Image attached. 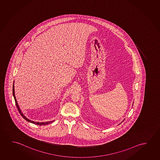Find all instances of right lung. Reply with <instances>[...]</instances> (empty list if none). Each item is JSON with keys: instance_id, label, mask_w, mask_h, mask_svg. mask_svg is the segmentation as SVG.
<instances>
[{"instance_id": "right-lung-1", "label": "right lung", "mask_w": 160, "mask_h": 160, "mask_svg": "<svg viewBox=\"0 0 160 160\" xmlns=\"http://www.w3.org/2000/svg\"><path fill=\"white\" fill-rule=\"evenodd\" d=\"M12 94H13V96H14V99H15V104H16V106H17V108L18 110L19 111V112L20 114L21 115V116H22L23 118H24L25 120L27 121L30 122H31V123L38 125H48V124H49V123H51L52 122H54V120L52 121L44 122H35V121H33L30 120L29 119H28V118H26V117L23 115V113L22 112V111L20 110V109L19 108V106L18 104L17 101V100H16V98H15V93H14V83H13V86H12Z\"/></svg>"}]
</instances>
